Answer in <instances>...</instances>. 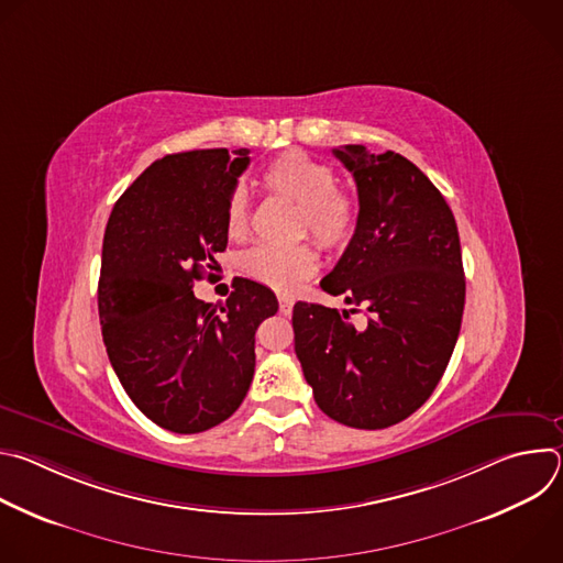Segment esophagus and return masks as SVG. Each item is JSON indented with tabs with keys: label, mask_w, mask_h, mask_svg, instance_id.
<instances>
[{
	"label": "esophagus",
	"mask_w": 563,
	"mask_h": 563,
	"mask_svg": "<svg viewBox=\"0 0 563 563\" xmlns=\"http://www.w3.org/2000/svg\"><path fill=\"white\" fill-rule=\"evenodd\" d=\"M278 307H280V313H283V316H289V313L294 311V298L280 296V298H278Z\"/></svg>",
	"instance_id": "obj_1"
}]
</instances>
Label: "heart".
Returning a JSON list of instances; mask_svg holds the SVG:
<instances>
[{"instance_id": "heart-1", "label": "heart", "mask_w": 563, "mask_h": 563, "mask_svg": "<svg viewBox=\"0 0 563 563\" xmlns=\"http://www.w3.org/2000/svg\"><path fill=\"white\" fill-rule=\"evenodd\" d=\"M265 187L296 202V231L311 233L320 245L336 250L347 245L358 222L356 200L336 187L334 172L302 151L278 155L263 174ZM224 224L229 235L240 238L250 229V202L243 189H235L227 202ZM243 269L254 280L280 294H294L318 269V254L311 243L291 247L258 245L243 256Z\"/></svg>"}]
</instances>
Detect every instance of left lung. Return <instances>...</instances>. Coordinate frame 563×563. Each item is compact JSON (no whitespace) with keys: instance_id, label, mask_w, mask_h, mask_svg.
Segmentation results:
<instances>
[{"instance_id":"obj_1","label":"left lung","mask_w":563,"mask_h":563,"mask_svg":"<svg viewBox=\"0 0 563 563\" xmlns=\"http://www.w3.org/2000/svg\"><path fill=\"white\" fill-rule=\"evenodd\" d=\"M334 155L356 180L358 222L320 280L354 309L296 302L294 350L330 419L383 430L417 412L454 352L465 305L459 229L441 191L408 157L345 144ZM365 308L366 325L349 313Z\"/></svg>"}]
</instances>
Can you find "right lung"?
<instances>
[{
  "mask_svg": "<svg viewBox=\"0 0 563 563\" xmlns=\"http://www.w3.org/2000/svg\"><path fill=\"white\" fill-rule=\"evenodd\" d=\"M247 165L250 148L165 155L107 222L98 285L107 354L135 408L176 434L205 432L240 408L256 330L278 311L274 291L247 278L218 309L194 296V280L227 250V202Z\"/></svg>",
  "mask_w": 563,
  "mask_h": 563,
  "instance_id": "obj_1",
  "label": "right lung"
}]
</instances>
